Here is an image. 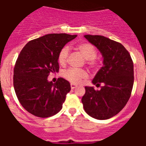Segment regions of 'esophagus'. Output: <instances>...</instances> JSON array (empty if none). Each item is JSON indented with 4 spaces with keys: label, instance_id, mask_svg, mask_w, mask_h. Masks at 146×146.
I'll return each instance as SVG.
<instances>
[{
    "label": "esophagus",
    "instance_id": "34e87169",
    "mask_svg": "<svg viewBox=\"0 0 146 146\" xmlns=\"http://www.w3.org/2000/svg\"><path fill=\"white\" fill-rule=\"evenodd\" d=\"M70 87H71V89H76V87H77V86H76V85H75V84H73V83H71Z\"/></svg>",
    "mask_w": 146,
    "mask_h": 146
}]
</instances>
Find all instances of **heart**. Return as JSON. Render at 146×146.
<instances>
[{"label":"heart","instance_id":"heart-1","mask_svg":"<svg viewBox=\"0 0 146 146\" xmlns=\"http://www.w3.org/2000/svg\"><path fill=\"white\" fill-rule=\"evenodd\" d=\"M77 49L82 54L85 59L89 60L88 64L92 67H96L98 66V63L95 60L97 52H96V49L92 44L88 42L81 43L77 46ZM69 54H70V49L68 46L64 47L60 50L57 59L60 65H65L66 64L68 60ZM62 75L64 79L73 82V84H79L82 82V80H86L88 77V73L86 71L83 70H76V69H68L66 70H64Z\"/></svg>","mask_w":146,"mask_h":146}]
</instances>
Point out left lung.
Listing matches in <instances>:
<instances>
[{"mask_svg":"<svg viewBox=\"0 0 146 146\" xmlns=\"http://www.w3.org/2000/svg\"><path fill=\"white\" fill-rule=\"evenodd\" d=\"M103 57V66L92 80L100 90L86 86L82 98L85 111L97 120H106L117 114L127 104L134 82L133 63L130 54L119 42L102 35H85Z\"/></svg>","mask_w":146,"mask_h":146,"instance_id":"1","label":"left lung"}]
</instances>
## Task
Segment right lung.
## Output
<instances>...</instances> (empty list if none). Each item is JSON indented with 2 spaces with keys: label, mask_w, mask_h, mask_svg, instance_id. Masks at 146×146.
Wrapping results in <instances>:
<instances>
[{
  "label": "right lung",
  "mask_w": 146,
  "mask_h": 146,
  "mask_svg": "<svg viewBox=\"0 0 146 146\" xmlns=\"http://www.w3.org/2000/svg\"><path fill=\"white\" fill-rule=\"evenodd\" d=\"M76 36L48 34L29 42L19 53L13 70V87L22 106L33 115L49 117L61 110L70 84L63 78L53 83L48 77L59 71L60 50Z\"/></svg>",
  "instance_id": "right-lung-1"
}]
</instances>
